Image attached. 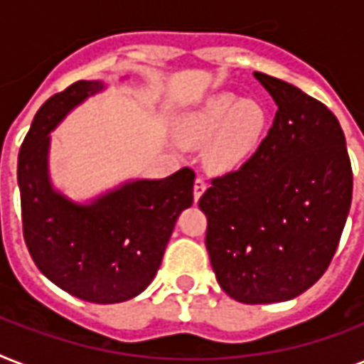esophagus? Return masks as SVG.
Listing matches in <instances>:
<instances>
[{
    "label": "esophagus",
    "instance_id": "1",
    "mask_svg": "<svg viewBox=\"0 0 364 364\" xmlns=\"http://www.w3.org/2000/svg\"><path fill=\"white\" fill-rule=\"evenodd\" d=\"M205 191V181L202 177H196L194 179V187H193V194H194V200H198Z\"/></svg>",
    "mask_w": 364,
    "mask_h": 364
}]
</instances>
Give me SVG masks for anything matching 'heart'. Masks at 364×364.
Here are the masks:
<instances>
[{
  "label": "heart",
  "mask_w": 364,
  "mask_h": 364,
  "mask_svg": "<svg viewBox=\"0 0 364 364\" xmlns=\"http://www.w3.org/2000/svg\"><path fill=\"white\" fill-rule=\"evenodd\" d=\"M264 107L253 100H242L230 92L215 94L187 113L181 122L183 139L191 145H205L211 166L227 170L242 164L257 151L264 136Z\"/></svg>",
  "instance_id": "1"
}]
</instances>
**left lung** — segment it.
Wrapping results in <instances>:
<instances>
[{
	"mask_svg": "<svg viewBox=\"0 0 364 364\" xmlns=\"http://www.w3.org/2000/svg\"><path fill=\"white\" fill-rule=\"evenodd\" d=\"M277 105L268 136L198 200L221 289L243 304L291 300L331 264L351 205L353 173L333 111L255 71Z\"/></svg>",
	"mask_w": 364,
	"mask_h": 364,
	"instance_id": "1",
	"label": "left lung"
}]
</instances>
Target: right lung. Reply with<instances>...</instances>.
Returning a JSON list of instances; mask_svg holds the SVG:
<instances>
[{
  "instance_id": "right-lung-1",
  "label": "right lung",
  "mask_w": 364,
  "mask_h": 364,
  "mask_svg": "<svg viewBox=\"0 0 364 364\" xmlns=\"http://www.w3.org/2000/svg\"><path fill=\"white\" fill-rule=\"evenodd\" d=\"M102 88L100 81H77L39 107L20 147L18 187L24 242L43 276L77 299L115 304L137 296L156 276L177 217L193 205L194 171L137 179L85 205L56 193L48 134Z\"/></svg>"
}]
</instances>
